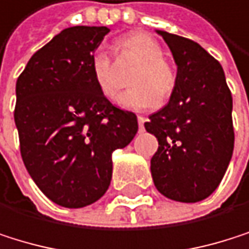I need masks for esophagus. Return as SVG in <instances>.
<instances>
[{"mask_svg": "<svg viewBox=\"0 0 249 249\" xmlns=\"http://www.w3.org/2000/svg\"><path fill=\"white\" fill-rule=\"evenodd\" d=\"M137 121H139V128H140V131H143V130H144L146 118H144V116H137Z\"/></svg>", "mask_w": 249, "mask_h": 249, "instance_id": "34e87169", "label": "esophagus"}]
</instances>
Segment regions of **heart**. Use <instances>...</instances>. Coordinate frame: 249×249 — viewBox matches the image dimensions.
<instances>
[{
	"label": "heart",
	"instance_id": "obj_1",
	"mask_svg": "<svg viewBox=\"0 0 249 249\" xmlns=\"http://www.w3.org/2000/svg\"><path fill=\"white\" fill-rule=\"evenodd\" d=\"M118 56H127L139 63L130 76V90L121 97L127 109H152L162 105L173 94L177 76L173 66L162 57V47L144 32H131L115 42ZM91 73L100 93L107 100H116L121 91V79L116 68L105 51L97 50L91 57Z\"/></svg>",
	"mask_w": 249,
	"mask_h": 249
}]
</instances>
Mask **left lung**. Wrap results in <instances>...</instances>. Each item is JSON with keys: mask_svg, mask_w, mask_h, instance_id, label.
Masks as SVG:
<instances>
[{"mask_svg": "<svg viewBox=\"0 0 249 249\" xmlns=\"http://www.w3.org/2000/svg\"><path fill=\"white\" fill-rule=\"evenodd\" d=\"M170 47L177 82L170 102L149 116L158 139L155 187L178 202H199L218 187L233 153L232 94L221 65L192 39L156 31Z\"/></svg>", "mask_w": 249, "mask_h": 249, "instance_id": "obj_1", "label": "left lung"}]
</instances>
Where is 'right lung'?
<instances>
[{"label":"right lung","instance_id":"1","mask_svg":"<svg viewBox=\"0 0 249 249\" xmlns=\"http://www.w3.org/2000/svg\"><path fill=\"white\" fill-rule=\"evenodd\" d=\"M107 34L106 26L63 29L16 82L14 122L25 167L45 196L65 208L103 196L113 150L139 130L137 116L113 106L91 73V57Z\"/></svg>","mask_w":249,"mask_h":249}]
</instances>
